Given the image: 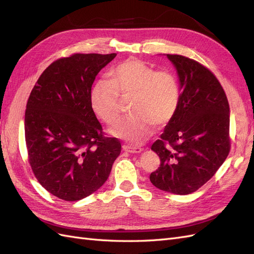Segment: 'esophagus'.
Listing matches in <instances>:
<instances>
[{"instance_id": "esophagus-1", "label": "esophagus", "mask_w": 254, "mask_h": 254, "mask_svg": "<svg viewBox=\"0 0 254 254\" xmlns=\"http://www.w3.org/2000/svg\"><path fill=\"white\" fill-rule=\"evenodd\" d=\"M123 149L127 152H131V153H139V152L143 151V148L139 147V146H129V145L123 146Z\"/></svg>"}]
</instances>
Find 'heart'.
Listing matches in <instances>:
<instances>
[{
  "instance_id": "b5f03b06",
  "label": "heart",
  "mask_w": 254,
  "mask_h": 254,
  "mask_svg": "<svg viewBox=\"0 0 254 254\" xmlns=\"http://www.w3.org/2000/svg\"><path fill=\"white\" fill-rule=\"evenodd\" d=\"M107 79L98 80L91 91L94 113L111 124L121 111V96L130 99V113L118 120L109 131L119 139L141 144L157 124L170 123L178 110L181 90L177 76L170 70L153 68L144 61L129 58L113 66Z\"/></svg>"
}]
</instances>
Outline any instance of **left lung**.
I'll use <instances>...</instances> for the list:
<instances>
[{
    "instance_id": "left-lung-1",
    "label": "left lung",
    "mask_w": 254,
    "mask_h": 254,
    "mask_svg": "<svg viewBox=\"0 0 254 254\" xmlns=\"http://www.w3.org/2000/svg\"><path fill=\"white\" fill-rule=\"evenodd\" d=\"M166 56L178 73L181 97L175 117L151 146L161 163L149 179L160 190L188 195L209 181L229 155L230 108L209 68L186 56Z\"/></svg>"
}]
</instances>
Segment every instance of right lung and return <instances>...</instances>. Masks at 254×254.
<instances>
[{
  "mask_svg": "<svg viewBox=\"0 0 254 254\" xmlns=\"http://www.w3.org/2000/svg\"><path fill=\"white\" fill-rule=\"evenodd\" d=\"M117 54H73L40 75L25 110L28 162L41 186L65 201L91 195L108 179L122 145L105 136L91 106L96 75Z\"/></svg>",
  "mask_w": 254,
  "mask_h": 254,
  "instance_id": "obj_1",
  "label": "right lung"
}]
</instances>
